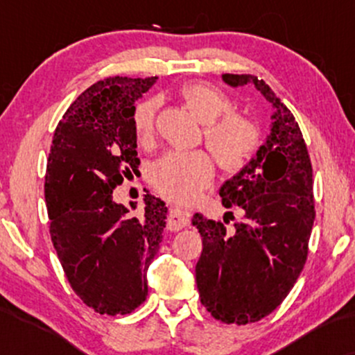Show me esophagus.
<instances>
[{
	"label": "esophagus",
	"mask_w": 355,
	"mask_h": 355,
	"mask_svg": "<svg viewBox=\"0 0 355 355\" xmlns=\"http://www.w3.org/2000/svg\"><path fill=\"white\" fill-rule=\"evenodd\" d=\"M189 225H190L189 214H187L185 210L178 209V207H173V209L170 210L168 223H166L168 230H182Z\"/></svg>",
	"instance_id": "34e87169"
}]
</instances>
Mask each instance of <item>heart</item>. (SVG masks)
<instances>
[{"label": "heart", "instance_id": "obj_1", "mask_svg": "<svg viewBox=\"0 0 355 355\" xmlns=\"http://www.w3.org/2000/svg\"><path fill=\"white\" fill-rule=\"evenodd\" d=\"M187 108L205 123L207 146L227 172L243 168L260 144V132L250 118L232 112L234 103L222 89L209 83H190L180 89ZM157 100L140 101L133 110V128L140 140L152 137ZM214 160L202 150L168 152L150 170V182L170 200L187 202L197 197L214 178Z\"/></svg>", "mask_w": 355, "mask_h": 355}]
</instances>
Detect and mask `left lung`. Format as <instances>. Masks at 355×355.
<instances>
[{
    "mask_svg": "<svg viewBox=\"0 0 355 355\" xmlns=\"http://www.w3.org/2000/svg\"><path fill=\"white\" fill-rule=\"evenodd\" d=\"M232 88L254 85L272 105L270 133L250 162L220 187L222 205L242 220L227 229L195 214L203 250L195 267L200 302L217 320L250 324L274 312L307 260L315 218L312 165L294 115L263 80L222 75Z\"/></svg>",
    "mask_w": 355,
    "mask_h": 355,
    "instance_id": "left-lung-1",
    "label": "left lung"
}]
</instances>
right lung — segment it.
<instances>
[{
	"instance_id": "1",
	"label": "right lung",
	"mask_w": 355,
	"mask_h": 355,
	"mask_svg": "<svg viewBox=\"0 0 355 355\" xmlns=\"http://www.w3.org/2000/svg\"><path fill=\"white\" fill-rule=\"evenodd\" d=\"M157 80L113 76L85 89L56 126L48 157L53 245L75 294L105 315L145 302L146 270L164 239V200L146 193L140 217L113 200L115 187L140 165L133 110Z\"/></svg>"
}]
</instances>
